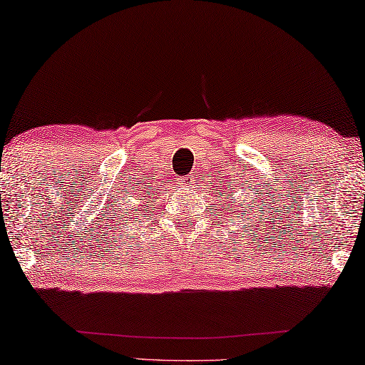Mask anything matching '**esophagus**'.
Wrapping results in <instances>:
<instances>
[{
    "label": "esophagus",
    "instance_id": "esophagus-1",
    "mask_svg": "<svg viewBox=\"0 0 365 365\" xmlns=\"http://www.w3.org/2000/svg\"><path fill=\"white\" fill-rule=\"evenodd\" d=\"M195 175H187V177H183V178H180V180H178V187H180L182 190H190V188H193L195 187Z\"/></svg>",
    "mask_w": 365,
    "mask_h": 365
}]
</instances>
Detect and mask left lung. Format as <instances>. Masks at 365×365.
Returning <instances> with one entry per match:
<instances>
[{
    "instance_id": "obj_1",
    "label": "left lung",
    "mask_w": 365,
    "mask_h": 365,
    "mask_svg": "<svg viewBox=\"0 0 365 365\" xmlns=\"http://www.w3.org/2000/svg\"><path fill=\"white\" fill-rule=\"evenodd\" d=\"M227 197H230V193H227ZM244 201V200H242ZM235 203H236V201H235Z\"/></svg>"
}]
</instances>
